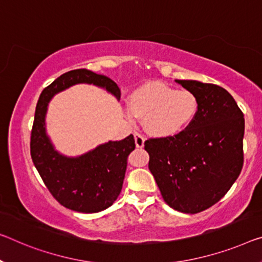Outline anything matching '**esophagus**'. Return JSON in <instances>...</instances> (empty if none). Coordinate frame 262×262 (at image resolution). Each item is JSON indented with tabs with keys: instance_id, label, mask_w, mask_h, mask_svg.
I'll return each instance as SVG.
<instances>
[{
	"instance_id": "obj_1",
	"label": "esophagus",
	"mask_w": 262,
	"mask_h": 262,
	"mask_svg": "<svg viewBox=\"0 0 262 262\" xmlns=\"http://www.w3.org/2000/svg\"><path fill=\"white\" fill-rule=\"evenodd\" d=\"M134 137H135V143H136V146L138 147V148H142L143 146H144V142H145V139H144V137L140 135V134H138V132H135L134 134Z\"/></svg>"
}]
</instances>
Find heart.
I'll return each instance as SVG.
<instances>
[{
  "label": "heart",
  "mask_w": 262,
  "mask_h": 262,
  "mask_svg": "<svg viewBox=\"0 0 262 262\" xmlns=\"http://www.w3.org/2000/svg\"><path fill=\"white\" fill-rule=\"evenodd\" d=\"M136 117L143 118L146 132L156 137L177 134L186 127L198 112V100L186 90H176L164 83H148L130 97Z\"/></svg>",
  "instance_id": "1"
}]
</instances>
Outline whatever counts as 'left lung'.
<instances>
[{
  "label": "left lung",
  "instance_id": "left-lung-1",
  "mask_svg": "<svg viewBox=\"0 0 262 262\" xmlns=\"http://www.w3.org/2000/svg\"><path fill=\"white\" fill-rule=\"evenodd\" d=\"M176 82L198 100L194 119L179 134L150 138L144 145L165 203L194 214L218 203L239 177L245 118L224 88L198 80Z\"/></svg>",
  "mask_w": 262,
  "mask_h": 262
}]
</instances>
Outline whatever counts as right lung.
Masks as SVG:
<instances>
[{"mask_svg": "<svg viewBox=\"0 0 262 262\" xmlns=\"http://www.w3.org/2000/svg\"><path fill=\"white\" fill-rule=\"evenodd\" d=\"M103 88L119 100L117 84L104 75L86 69L68 71L42 91L31 130L30 155L36 170L52 196L69 210L97 213L110 207L122 191L127 157L135 150L134 136L119 142L100 144L86 154L67 157L55 150L46 131L48 104L56 94L75 84Z\"/></svg>", "mask_w": 262, "mask_h": 262, "instance_id": "add662e5", "label": "right lung"}]
</instances>
